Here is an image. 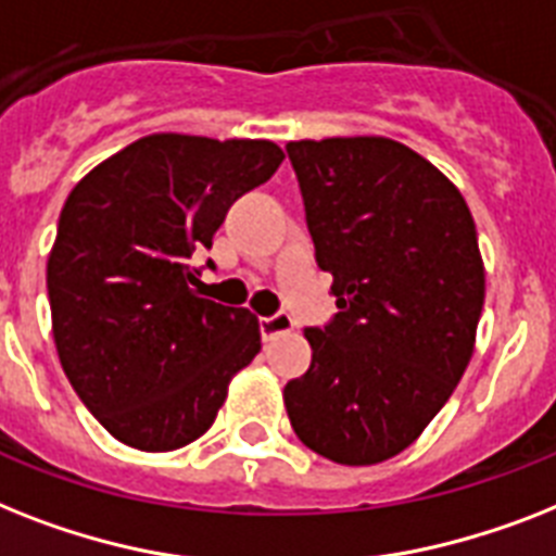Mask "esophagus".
I'll use <instances>...</instances> for the list:
<instances>
[{
  "label": "esophagus",
  "mask_w": 556,
  "mask_h": 556,
  "mask_svg": "<svg viewBox=\"0 0 556 556\" xmlns=\"http://www.w3.org/2000/svg\"><path fill=\"white\" fill-rule=\"evenodd\" d=\"M260 331H263V340L265 342L277 340V337H282V333L293 331L291 314H286V311H279V314H274V317H263V319H260Z\"/></svg>",
  "instance_id": "esophagus-1"
}]
</instances>
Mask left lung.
<instances>
[{"mask_svg":"<svg viewBox=\"0 0 556 556\" xmlns=\"http://www.w3.org/2000/svg\"><path fill=\"white\" fill-rule=\"evenodd\" d=\"M337 314L305 328L311 368L282 391L319 457L374 466L417 440L468 368L485 300L477 228L448 176L386 137L288 142Z\"/></svg>","mask_w":556,"mask_h":556,"instance_id":"left-lung-1","label":"left lung"}]
</instances>
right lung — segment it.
<instances>
[{
	"mask_svg": "<svg viewBox=\"0 0 556 556\" xmlns=\"http://www.w3.org/2000/svg\"><path fill=\"white\" fill-rule=\"evenodd\" d=\"M282 160L268 139L151 134L65 200L48 256L53 342L85 408L130 448L200 440L263 349L254 314L200 296L188 260Z\"/></svg>",
	"mask_w": 556,
	"mask_h": 556,
	"instance_id": "1",
	"label": "right lung"
}]
</instances>
